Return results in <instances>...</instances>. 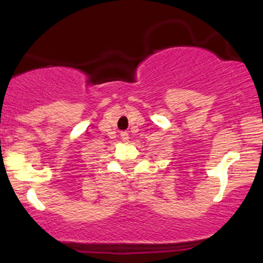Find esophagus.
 Here are the masks:
<instances>
[{
	"label": "esophagus",
	"instance_id": "1",
	"mask_svg": "<svg viewBox=\"0 0 263 263\" xmlns=\"http://www.w3.org/2000/svg\"><path fill=\"white\" fill-rule=\"evenodd\" d=\"M121 138H122V141L123 142H128V134H127V132H125V131H123V132H121Z\"/></svg>",
	"mask_w": 263,
	"mask_h": 263
}]
</instances>
